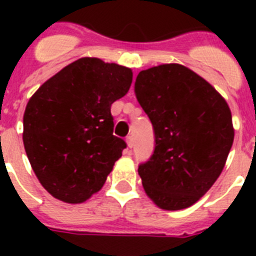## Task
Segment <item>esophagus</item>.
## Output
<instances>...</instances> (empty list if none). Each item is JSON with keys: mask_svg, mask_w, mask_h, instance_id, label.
Here are the masks:
<instances>
[{"mask_svg": "<svg viewBox=\"0 0 256 256\" xmlns=\"http://www.w3.org/2000/svg\"><path fill=\"white\" fill-rule=\"evenodd\" d=\"M126 142H128V146L130 148H132V146H134V138H132V136H128V138H126Z\"/></svg>", "mask_w": 256, "mask_h": 256, "instance_id": "1", "label": "esophagus"}]
</instances>
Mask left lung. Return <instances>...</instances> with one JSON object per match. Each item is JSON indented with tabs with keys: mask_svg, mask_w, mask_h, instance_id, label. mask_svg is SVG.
<instances>
[{
	"mask_svg": "<svg viewBox=\"0 0 256 256\" xmlns=\"http://www.w3.org/2000/svg\"><path fill=\"white\" fill-rule=\"evenodd\" d=\"M136 100L154 130V152L138 166L146 194L164 210H182L210 190L234 140L230 108L207 81L182 65L144 70Z\"/></svg>",
	"mask_w": 256,
	"mask_h": 256,
	"instance_id": "obj_1",
	"label": "left lung"
}]
</instances>
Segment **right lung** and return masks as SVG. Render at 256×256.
<instances>
[{
    "mask_svg": "<svg viewBox=\"0 0 256 256\" xmlns=\"http://www.w3.org/2000/svg\"><path fill=\"white\" fill-rule=\"evenodd\" d=\"M132 72L81 58L34 92L24 114V146L54 198L81 203L100 190L126 142L112 136V104L128 92Z\"/></svg>",
    "mask_w": 256,
    "mask_h": 256,
    "instance_id": "1",
    "label": "right lung"
}]
</instances>
